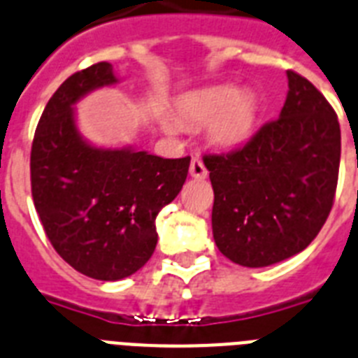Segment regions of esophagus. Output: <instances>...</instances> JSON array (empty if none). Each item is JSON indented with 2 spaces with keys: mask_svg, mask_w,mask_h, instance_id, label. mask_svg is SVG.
Wrapping results in <instances>:
<instances>
[{
  "mask_svg": "<svg viewBox=\"0 0 358 358\" xmlns=\"http://www.w3.org/2000/svg\"><path fill=\"white\" fill-rule=\"evenodd\" d=\"M189 173H191V176L196 180H203L207 176L206 165H203V162L200 160L198 156H194L193 160H191V165H189Z\"/></svg>",
  "mask_w": 358,
  "mask_h": 358,
  "instance_id": "esophagus-1",
  "label": "esophagus"
}]
</instances>
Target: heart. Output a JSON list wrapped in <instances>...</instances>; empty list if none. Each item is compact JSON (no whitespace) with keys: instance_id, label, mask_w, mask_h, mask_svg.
Segmentation results:
<instances>
[{"instance_id":"1","label":"heart","mask_w":358,"mask_h":358,"mask_svg":"<svg viewBox=\"0 0 358 358\" xmlns=\"http://www.w3.org/2000/svg\"><path fill=\"white\" fill-rule=\"evenodd\" d=\"M176 109L184 120L196 125L207 123V138L224 149H233L253 136L258 120V101L253 92L233 85H211L180 96ZM165 129L173 122L164 118Z\"/></svg>"}]
</instances>
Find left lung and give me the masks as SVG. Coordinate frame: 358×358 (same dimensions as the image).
Here are the masks:
<instances>
[{
  "label": "left lung",
  "mask_w": 358,
  "mask_h": 358,
  "mask_svg": "<svg viewBox=\"0 0 358 358\" xmlns=\"http://www.w3.org/2000/svg\"><path fill=\"white\" fill-rule=\"evenodd\" d=\"M286 103L245 145L206 155L213 236L231 262L266 267L304 251L333 207L341 125L317 87L287 71Z\"/></svg>",
  "instance_id": "1"
}]
</instances>
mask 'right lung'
<instances>
[{"instance_id": "right-lung-1", "label": "right lung", "mask_w": 358, "mask_h": 358, "mask_svg": "<svg viewBox=\"0 0 358 358\" xmlns=\"http://www.w3.org/2000/svg\"><path fill=\"white\" fill-rule=\"evenodd\" d=\"M116 82L107 62L69 76L45 107L31 151L32 198L50 244L76 271L109 282L155 253L156 216L182 191L191 162L87 142L74 105Z\"/></svg>"}]
</instances>
